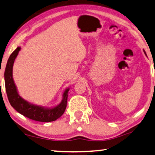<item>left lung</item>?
Here are the masks:
<instances>
[{"mask_svg":"<svg viewBox=\"0 0 155 155\" xmlns=\"http://www.w3.org/2000/svg\"><path fill=\"white\" fill-rule=\"evenodd\" d=\"M143 52H144V54H145V55H146V56H147V55H146V51H144V50H143Z\"/></svg>","mask_w":155,"mask_h":155,"instance_id":"left-lung-1","label":"left lung"}]
</instances>
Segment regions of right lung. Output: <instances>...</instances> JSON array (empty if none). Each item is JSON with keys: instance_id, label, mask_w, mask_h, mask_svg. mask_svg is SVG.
I'll list each match as a JSON object with an SVG mask.
<instances>
[{"instance_id": "add662e5", "label": "right lung", "mask_w": 155, "mask_h": 155, "mask_svg": "<svg viewBox=\"0 0 155 155\" xmlns=\"http://www.w3.org/2000/svg\"><path fill=\"white\" fill-rule=\"evenodd\" d=\"M20 49V47H18L10 55L5 71V89L10 104L19 113L31 120L41 122H50L56 120L63 115L67 108L68 92L70 88H66L62 94L61 102L54 107L48 108L35 105L24 100L18 92L13 78L14 63Z\"/></svg>"}]
</instances>
